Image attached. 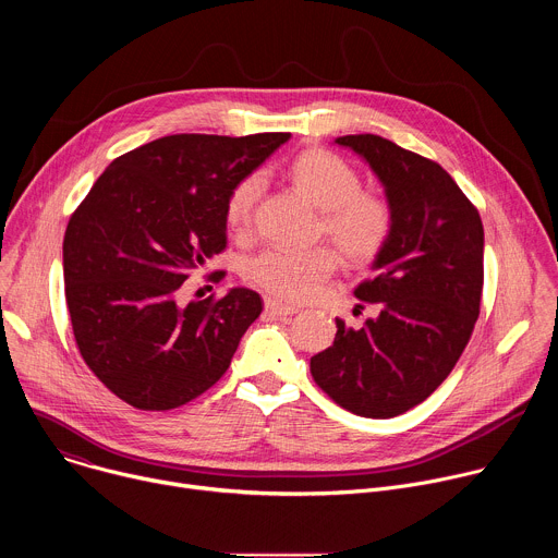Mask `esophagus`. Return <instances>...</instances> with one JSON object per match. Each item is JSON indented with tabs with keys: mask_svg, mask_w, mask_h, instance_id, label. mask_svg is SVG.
I'll use <instances>...</instances> for the list:
<instances>
[{
	"mask_svg": "<svg viewBox=\"0 0 558 558\" xmlns=\"http://www.w3.org/2000/svg\"><path fill=\"white\" fill-rule=\"evenodd\" d=\"M265 308L278 317H289L293 315L298 308L295 306H289V304H280L278 300H265Z\"/></svg>",
	"mask_w": 558,
	"mask_h": 558,
	"instance_id": "1",
	"label": "esophagus"
}]
</instances>
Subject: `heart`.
<instances>
[{"label": "heart", "mask_w": 558, "mask_h": 558, "mask_svg": "<svg viewBox=\"0 0 558 558\" xmlns=\"http://www.w3.org/2000/svg\"><path fill=\"white\" fill-rule=\"evenodd\" d=\"M289 179L306 203L323 211L325 235L349 263H368L381 252L392 229L390 207L384 198L362 192L357 172L340 156L327 149H306L293 158ZM260 192L258 174L233 185L225 205V220L233 231L250 227ZM333 269L336 256L329 250H265L247 258L243 276L274 298L302 302L325 284Z\"/></svg>", "instance_id": "1"}]
</instances>
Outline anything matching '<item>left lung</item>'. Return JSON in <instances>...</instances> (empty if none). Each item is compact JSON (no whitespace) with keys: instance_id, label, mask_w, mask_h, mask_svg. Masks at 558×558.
I'll return each instance as SVG.
<instances>
[{"instance_id":"left-lung-1","label":"left lung","mask_w":558,"mask_h":558,"mask_svg":"<svg viewBox=\"0 0 558 558\" xmlns=\"http://www.w3.org/2000/svg\"><path fill=\"white\" fill-rule=\"evenodd\" d=\"M384 187L392 229L355 298L375 306L362 329L336 320L333 347L311 375L336 404L373 420L422 404L448 377L480 317L484 225L452 177L428 158L375 134L333 141Z\"/></svg>"}]
</instances>
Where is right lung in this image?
Here are the masks:
<instances>
[{
    "label": "right lung",
    "mask_w": 558,
    "mask_h": 558,
    "mask_svg": "<svg viewBox=\"0 0 558 558\" xmlns=\"http://www.w3.org/2000/svg\"><path fill=\"white\" fill-rule=\"evenodd\" d=\"M291 134H172L106 168L63 235V282L74 340L123 402L170 411L229 368L263 311L245 287L179 302L192 269L227 245L225 205Z\"/></svg>",
    "instance_id": "right-lung-1"
}]
</instances>
